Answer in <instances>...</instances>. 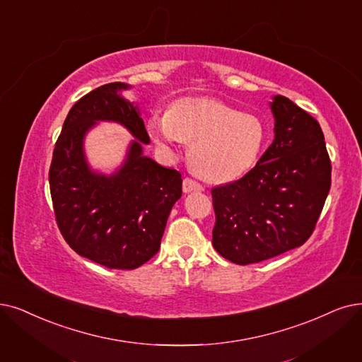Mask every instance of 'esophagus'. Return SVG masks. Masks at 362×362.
Listing matches in <instances>:
<instances>
[{"instance_id": "obj_1", "label": "esophagus", "mask_w": 362, "mask_h": 362, "mask_svg": "<svg viewBox=\"0 0 362 362\" xmlns=\"http://www.w3.org/2000/svg\"><path fill=\"white\" fill-rule=\"evenodd\" d=\"M182 190H184V193L204 192V185H202L197 181H194L193 178H184V181H182Z\"/></svg>"}]
</instances>
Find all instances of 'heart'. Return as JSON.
Segmentation results:
<instances>
[{"label":"heart","mask_w":362,"mask_h":362,"mask_svg":"<svg viewBox=\"0 0 362 362\" xmlns=\"http://www.w3.org/2000/svg\"><path fill=\"white\" fill-rule=\"evenodd\" d=\"M150 138L166 150L192 142L190 160L199 175L214 182L235 181L251 170L264 147L263 120L216 99L182 98L168 112L147 120Z\"/></svg>","instance_id":"obj_1"}]
</instances>
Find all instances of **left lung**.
Segmentation results:
<instances>
[{
	"mask_svg": "<svg viewBox=\"0 0 362 362\" xmlns=\"http://www.w3.org/2000/svg\"><path fill=\"white\" fill-rule=\"evenodd\" d=\"M274 139L257 165L211 190L212 245L240 266L301 247L313 233L331 187V162L322 129L293 100L270 104Z\"/></svg>",
	"mask_w": 362,
	"mask_h": 362,
	"instance_id": "left-lung-1",
	"label": "left lung"
}]
</instances>
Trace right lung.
Wrapping results in <instances>:
<instances>
[{
    "label": "right lung",
    "mask_w": 362,
    "mask_h": 362,
    "mask_svg": "<svg viewBox=\"0 0 362 362\" xmlns=\"http://www.w3.org/2000/svg\"><path fill=\"white\" fill-rule=\"evenodd\" d=\"M124 83H110L78 99L56 141L49 170L57 227L78 255L108 269L132 270L160 248L182 178L142 154L148 144L138 107L120 96ZM98 119L123 124L136 138L124 166L107 177L90 170L82 151L85 132Z\"/></svg>",
    "instance_id": "right-lung-1"
}]
</instances>
